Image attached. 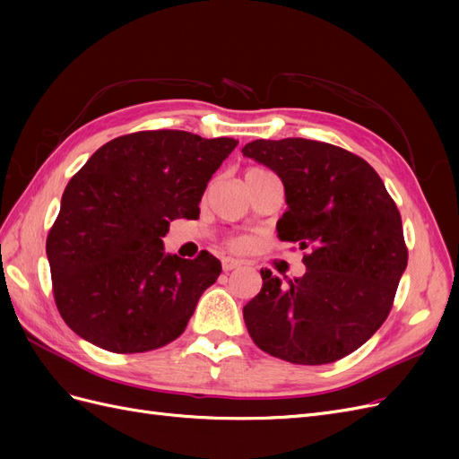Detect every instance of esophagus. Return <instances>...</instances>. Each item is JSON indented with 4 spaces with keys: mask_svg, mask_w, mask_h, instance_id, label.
<instances>
[{
    "mask_svg": "<svg viewBox=\"0 0 459 459\" xmlns=\"http://www.w3.org/2000/svg\"><path fill=\"white\" fill-rule=\"evenodd\" d=\"M241 264H243L241 260H238V258H231V256H224V258H221V268H224L226 272L235 270V268H239Z\"/></svg>",
    "mask_w": 459,
    "mask_h": 459,
    "instance_id": "esophagus-1",
    "label": "esophagus"
}]
</instances>
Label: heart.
<instances>
[{"mask_svg":"<svg viewBox=\"0 0 459 459\" xmlns=\"http://www.w3.org/2000/svg\"><path fill=\"white\" fill-rule=\"evenodd\" d=\"M255 170H260V169H251L248 172H255ZM231 245H233V247H239V245H241V241H239V239H233V241H231Z\"/></svg>","mask_w":459,"mask_h":459,"instance_id":"obj_1","label":"heart"}]
</instances>
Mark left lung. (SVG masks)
<instances>
[{"mask_svg": "<svg viewBox=\"0 0 459 459\" xmlns=\"http://www.w3.org/2000/svg\"><path fill=\"white\" fill-rule=\"evenodd\" d=\"M241 152L281 178L277 238L307 251V273L281 285L262 270L243 317L255 344L290 364L322 366L359 349L393 308L408 266L402 218L379 174L337 145L287 137Z\"/></svg>", "mask_w": 459, "mask_h": 459, "instance_id": "1", "label": "left lung"}]
</instances>
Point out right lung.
<instances>
[{"label": "right lung", "mask_w": 459, "mask_h": 459, "mask_svg": "<svg viewBox=\"0 0 459 459\" xmlns=\"http://www.w3.org/2000/svg\"><path fill=\"white\" fill-rule=\"evenodd\" d=\"M239 142L182 130L120 135L71 178L46 253L65 324L100 349H160L221 272L211 253L164 255L176 218L197 220L208 179Z\"/></svg>", "instance_id": "1"}]
</instances>
